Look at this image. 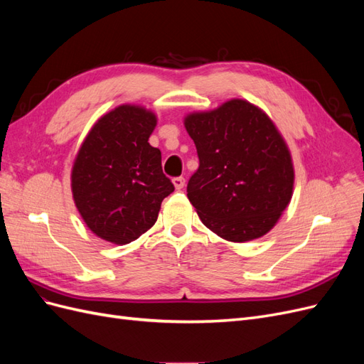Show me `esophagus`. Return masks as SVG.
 I'll use <instances>...</instances> for the list:
<instances>
[{
	"label": "esophagus",
	"instance_id": "obj_1",
	"mask_svg": "<svg viewBox=\"0 0 364 364\" xmlns=\"http://www.w3.org/2000/svg\"><path fill=\"white\" fill-rule=\"evenodd\" d=\"M173 185H174L176 190H182L183 185H185V179L183 178H174Z\"/></svg>",
	"mask_w": 364,
	"mask_h": 364
}]
</instances>
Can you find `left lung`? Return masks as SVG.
<instances>
[{
  "label": "left lung",
  "mask_w": 364,
  "mask_h": 364,
  "mask_svg": "<svg viewBox=\"0 0 364 364\" xmlns=\"http://www.w3.org/2000/svg\"><path fill=\"white\" fill-rule=\"evenodd\" d=\"M183 124L194 141L199 168L186 196L202 223L234 243L266 235L293 196L290 150L269 115L232 98Z\"/></svg>",
  "instance_id": "1"
}]
</instances>
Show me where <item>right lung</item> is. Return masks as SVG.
<instances>
[{"instance_id":"right-lung-1","label":"right lung","mask_w":364,"mask_h":364,"mask_svg":"<svg viewBox=\"0 0 364 364\" xmlns=\"http://www.w3.org/2000/svg\"><path fill=\"white\" fill-rule=\"evenodd\" d=\"M156 115L121 105L97 119L77 151L71 191L92 232L127 245L156 223L162 200L174 191L162 173L161 150L149 144Z\"/></svg>"}]
</instances>
